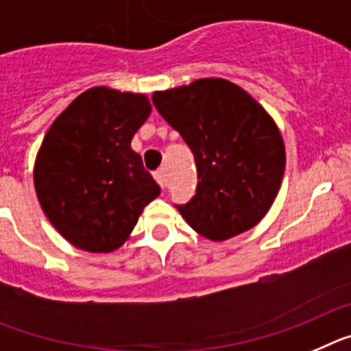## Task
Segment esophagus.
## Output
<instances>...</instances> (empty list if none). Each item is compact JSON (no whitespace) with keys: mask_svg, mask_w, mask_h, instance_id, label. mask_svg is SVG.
<instances>
[{"mask_svg":"<svg viewBox=\"0 0 351 351\" xmlns=\"http://www.w3.org/2000/svg\"><path fill=\"white\" fill-rule=\"evenodd\" d=\"M155 180H157V184L160 185V187H167V176H166V169H158V171H155Z\"/></svg>","mask_w":351,"mask_h":351,"instance_id":"obj_1","label":"esophagus"}]
</instances>
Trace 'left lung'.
I'll return each mask as SVG.
<instances>
[{
	"instance_id": "1",
	"label": "left lung",
	"mask_w": 351,
	"mask_h": 351,
	"mask_svg": "<svg viewBox=\"0 0 351 351\" xmlns=\"http://www.w3.org/2000/svg\"><path fill=\"white\" fill-rule=\"evenodd\" d=\"M152 100L196 160V194L176 206L189 226L215 242L254 228L285 175V143L272 117L247 91L217 77L155 91Z\"/></svg>"
}]
</instances>
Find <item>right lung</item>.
<instances>
[{"instance_id": "right-lung-1", "label": "right lung", "mask_w": 351, "mask_h": 351, "mask_svg": "<svg viewBox=\"0 0 351 351\" xmlns=\"http://www.w3.org/2000/svg\"><path fill=\"white\" fill-rule=\"evenodd\" d=\"M143 93L90 88L53 121L36 154V197L58 233L74 247L111 252L160 194L130 148L150 117Z\"/></svg>"}]
</instances>
